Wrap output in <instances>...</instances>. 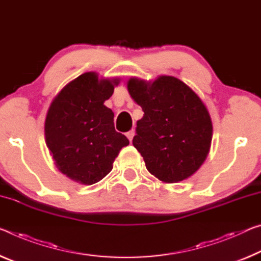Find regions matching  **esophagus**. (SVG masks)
<instances>
[{
	"instance_id": "obj_1",
	"label": "esophagus",
	"mask_w": 261,
	"mask_h": 261,
	"mask_svg": "<svg viewBox=\"0 0 261 261\" xmlns=\"http://www.w3.org/2000/svg\"><path fill=\"white\" fill-rule=\"evenodd\" d=\"M134 136H135V129H131L129 132H126V137L129 138L130 142H132V139H134Z\"/></svg>"
}]
</instances>
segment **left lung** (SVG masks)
<instances>
[{"label":"left lung","mask_w":261,"mask_h":261,"mask_svg":"<svg viewBox=\"0 0 261 261\" xmlns=\"http://www.w3.org/2000/svg\"><path fill=\"white\" fill-rule=\"evenodd\" d=\"M127 92L144 116L132 144L147 171L165 184L188 179L204 163L213 139V122L203 101L181 80L159 75L130 77Z\"/></svg>","instance_id":"8db88e82"}]
</instances>
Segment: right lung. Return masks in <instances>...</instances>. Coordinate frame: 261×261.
Instances as JSON below:
<instances>
[{"mask_svg": "<svg viewBox=\"0 0 261 261\" xmlns=\"http://www.w3.org/2000/svg\"><path fill=\"white\" fill-rule=\"evenodd\" d=\"M119 77L87 72L68 82L49 105L45 142L56 167L81 185H93L113 169L129 139L115 130L114 113L105 102Z\"/></svg>", "mask_w": 261, "mask_h": 261, "instance_id": "right-lung-1", "label": "right lung"}]
</instances>
